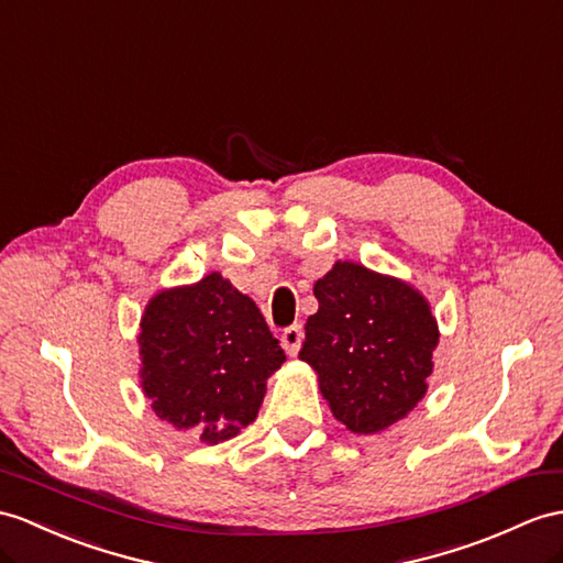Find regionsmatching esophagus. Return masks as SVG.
Returning <instances> with one entry per match:
<instances>
[{"mask_svg":"<svg viewBox=\"0 0 563 563\" xmlns=\"http://www.w3.org/2000/svg\"><path fill=\"white\" fill-rule=\"evenodd\" d=\"M300 341H303V329H300V324H294V327H289V329H284L282 346H284L286 353L296 355L298 349H300Z\"/></svg>","mask_w":563,"mask_h":563,"instance_id":"1","label":"esophagus"}]
</instances>
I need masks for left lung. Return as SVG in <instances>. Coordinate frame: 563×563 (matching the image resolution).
<instances>
[{
	"label": "left lung",
	"mask_w": 563,
	"mask_h": 563,
	"mask_svg": "<svg viewBox=\"0 0 563 563\" xmlns=\"http://www.w3.org/2000/svg\"><path fill=\"white\" fill-rule=\"evenodd\" d=\"M298 358L318 375L332 416L355 434H377L428 394L440 327L430 300L389 274L336 260L312 289Z\"/></svg>",
	"instance_id": "left-lung-1"
}]
</instances>
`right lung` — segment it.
Returning a JSON list of instances; mask_svg holds the SVG:
<instances>
[{"label": "right lung", "mask_w": 563, "mask_h": 563, "mask_svg": "<svg viewBox=\"0 0 563 563\" xmlns=\"http://www.w3.org/2000/svg\"><path fill=\"white\" fill-rule=\"evenodd\" d=\"M139 355L141 387L155 416L205 444L249 428L269 375L286 361L255 300L219 272L147 300Z\"/></svg>", "instance_id": "right-lung-1"}]
</instances>
